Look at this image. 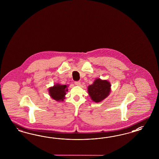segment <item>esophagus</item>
<instances>
[{"instance_id":"obj_1","label":"esophagus","mask_w":159,"mask_h":159,"mask_svg":"<svg viewBox=\"0 0 159 159\" xmlns=\"http://www.w3.org/2000/svg\"><path fill=\"white\" fill-rule=\"evenodd\" d=\"M75 84L77 86H80V81H77V82H75Z\"/></svg>"}]
</instances>
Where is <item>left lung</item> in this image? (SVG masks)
<instances>
[{
  "mask_svg": "<svg viewBox=\"0 0 159 159\" xmlns=\"http://www.w3.org/2000/svg\"><path fill=\"white\" fill-rule=\"evenodd\" d=\"M111 84L107 80L97 78L93 83L88 86V93L94 102H100L110 95Z\"/></svg>",
  "mask_w": 159,
  "mask_h": 159,
  "instance_id": "left-lung-1",
  "label": "left lung"
}]
</instances>
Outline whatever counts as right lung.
<instances>
[{
	"label": "right lung",
	"mask_w": 159,
	"mask_h": 159,
	"mask_svg": "<svg viewBox=\"0 0 159 159\" xmlns=\"http://www.w3.org/2000/svg\"><path fill=\"white\" fill-rule=\"evenodd\" d=\"M68 91L67 85L55 84L53 86L48 89L50 97L57 101H63L65 98V95Z\"/></svg>",
	"instance_id": "add662e5"
}]
</instances>
